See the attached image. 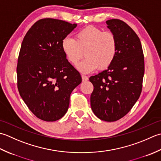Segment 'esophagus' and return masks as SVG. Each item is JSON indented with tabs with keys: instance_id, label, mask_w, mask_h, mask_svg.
<instances>
[{
	"instance_id": "obj_1",
	"label": "esophagus",
	"mask_w": 161,
	"mask_h": 161,
	"mask_svg": "<svg viewBox=\"0 0 161 161\" xmlns=\"http://www.w3.org/2000/svg\"><path fill=\"white\" fill-rule=\"evenodd\" d=\"M81 77H82V80H83V82L87 81L88 80V79H89L88 77L87 76H85V75H81Z\"/></svg>"
}]
</instances>
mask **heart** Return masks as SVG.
Returning a JSON list of instances; mask_svg holds the SVG:
<instances>
[{
  "label": "heart",
  "mask_w": 161,
  "mask_h": 161,
  "mask_svg": "<svg viewBox=\"0 0 161 161\" xmlns=\"http://www.w3.org/2000/svg\"><path fill=\"white\" fill-rule=\"evenodd\" d=\"M62 48L71 64H76L85 53L86 58L78 64L77 68L83 73H89L97 68L106 69L113 63L117 52V39L110 31L87 26L77 32L76 39L64 38Z\"/></svg>",
  "instance_id": "obj_1"
}]
</instances>
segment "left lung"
Returning a JSON list of instances; mask_svg holds the SVG:
<instances>
[{"mask_svg": "<svg viewBox=\"0 0 161 161\" xmlns=\"http://www.w3.org/2000/svg\"><path fill=\"white\" fill-rule=\"evenodd\" d=\"M106 24L117 37V52L108 69L90 78L94 86L90 103L98 118L114 122L125 116L139 99L145 60L138 36L129 25L116 19Z\"/></svg>", "mask_w": 161, "mask_h": 161, "instance_id": "left-lung-1", "label": "left lung"}]
</instances>
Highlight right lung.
Listing matches in <instances>:
<instances>
[{"mask_svg": "<svg viewBox=\"0 0 161 161\" xmlns=\"http://www.w3.org/2000/svg\"><path fill=\"white\" fill-rule=\"evenodd\" d=\"M77 24L45 18L35 22L23 39L16 67L19 94L39 119L54 122L67 113L80 74L68 62L62 41Z\"/></svg>", "mask_w": 161, "mask_h": 161, "instance_id": "1", "label": "right lung"}]
</instances>
